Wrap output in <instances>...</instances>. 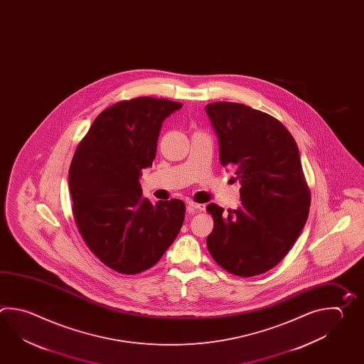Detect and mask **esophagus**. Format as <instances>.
Returning a JSON list of instances; mask_svg holds the SVG:
<instances>
[{
  "label": "esophagus",
  "instance_id": "esophagus-1",
  "mask_svg": "<svg viewBox=\"0 0 364 364\" xmlns=\"http://www.w3.org/2000/svg\"><path fill=\"white\" fill-rule=\"evenodd\" d=\"M186 205H188V211H189V213H194V211H203V210L206 208V205H203V203H197V202H194V200H188V202H186Z\"/></svg>",
  "mask_w": 364,
  "mask_h": 364
}]
</instances>
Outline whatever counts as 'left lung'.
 Listing matches in <instances>:
<instances>
[{
  "label": "left lung",
  "mask_w": 364,
  "mask_h": 364,
  "mask_svg": "<svg viewBox=\"0 0 364 364\" xmlns=\"http://www.w3.org/2000/svg\"><path fill=\"white\" fill-rule=\"evenodd\" d=\"M206 112L219 139V159L235 168L241 205L210 203L208 249L230 274L252 277L274 268L304 230L311 194L299 150L280 120L244 104L213 102Z\"/></svg>",
  "instance_id": "obj_1"
}]
</instances>
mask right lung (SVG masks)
I'll list each match as a JSON object with an SVG mask.
<instances>
[{"mask_svg": "<svg viewBox=\"0 0 364 364\" xmlns=\"http://www.w3.org/2000/svg\"><path fill=\"white\" fill-rule=\"evenodd\" d=\"M183 104L137 97L101 112L68 171L77 230L90 252L119 274L153 267L181 230L186 205L142 196L140 176L156 159L164 119Z\"/></svg>", "mask_w": 364, "mask_h": 364, "instance_id": "right-lung-1", "label": "right lung"}]
</instances>
